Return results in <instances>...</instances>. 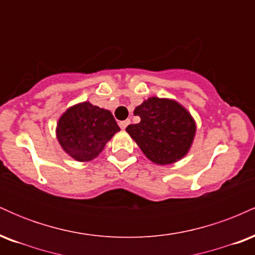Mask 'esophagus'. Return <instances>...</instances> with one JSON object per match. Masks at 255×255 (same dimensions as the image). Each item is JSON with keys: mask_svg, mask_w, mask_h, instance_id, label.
I'll return each instance as SVG.
<instances>
[{"mask_svg": "<svg viewBox=\"0 0 255 255\" xmlns=\"http://www.w3.org/2000/svg\"><path fill=\"white\" fill-rule=\"evenodd\" d=\"M130 124V120H125V121H121L120 122V127H121V129H126V127H127L128 125Z\"/></svg>", "mask_w": 255, "mask_h": 255, "instance_id": "esophagus-1", "label": "esophagus"}]
</instances>
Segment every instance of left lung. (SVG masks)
<instances>
[{"instance_id":"obj_1","label":"left lung","mask_w":255,"mask_h":255,"mask_svg":"<svg viewBox=\"0 0 255 255\" xmlns=\"http://www.w3.org/2000/svg\"><path fill=\"white\" fill-rule=\"evenodd\" d=\"M134 115L140 122L129 125L126 131L152 163L174 164L187 156L197 124L182 104L170 98L150 97L137 105Z\"/></svg>"}]
</instances>
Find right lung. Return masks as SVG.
I'll return each mask as SVG.
<instances>
[{"instance_id": "right-lung-1", "label": "right lung", "mask_w": 255, "mask_h": 255, "mask_svg": "<svg viewBox=\"0 0 255 255\" xmlns=\"http://www.w3.org/2000/svg\"><path fill=\"white\" fill-rule=\"evenodd\" d=\"M118 131L120 127L113 114L87 101L69 107L56 126L58 144L78 162H90L98 157Z\"/></svg>"}]
</instances>
